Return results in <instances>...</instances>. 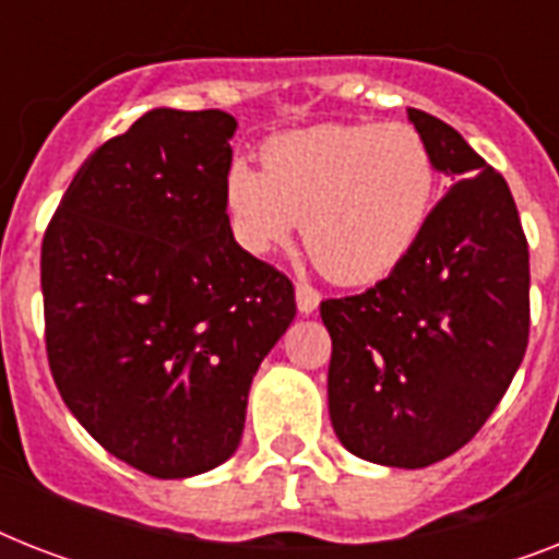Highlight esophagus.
<instances>
[{
	"label": "esophagus",
	"instance_id": "34e87169",
	"mask_svg": "<svg viewBox=\"0 0 559 559\" xmlns=\"http://www.w3.org/2000/svg\"><path fill=\"white\" fill-rule=\"evenodd\" d=\"M319 289L313 287V284H307V281H298L296 284V301H298V310L301 313H313L316 307H319Z\"/></svg>",
	"mask_w": 559,
	"mask_h": 559
}]
</instances>
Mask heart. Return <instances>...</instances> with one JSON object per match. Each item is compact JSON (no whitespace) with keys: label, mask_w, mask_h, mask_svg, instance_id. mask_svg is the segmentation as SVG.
<instances>
[{"label":"heart","mask_w":559,"mask_h":559,"mask_svg":"<svg viewBox=\"0 0 559 559\" xmlns=\"http://www.w3.org/2000/svg\"><path fill=\"white\" fill-rule=\"evenodd\" d=\"M438 193L432 147L408 124H316L272 135L263 168L235 162L226 205L237 240L270 252L296 235L340 284L389 275L417 243Z\"/></svg>","instance_id":"obj_1"}]
</instances>
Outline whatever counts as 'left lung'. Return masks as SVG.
<instances>
[{
    "instance_id": "left-lung-1",
    "label": "left lung",
    "mask_w": 559,
    "mask_h": 559,
    "mask_svg": "<svg viewBox=\"0 0 559 559\" xmlns=\"http://www.w3.org/2000/svg\"><path fill=\"white\" fill-rule=\"evenodd\" d=\"M455 179L403 261L359 296L324 298L328 406L357 459L429 467L493 415L528 348V240L511 188L459 130L408 109Z\"/></svg>"
}]
</instances>
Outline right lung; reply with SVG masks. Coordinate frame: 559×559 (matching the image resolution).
Returning <instances> with one entry per match:
<instances>
[{"label": "right lung", "mask_w": 559, "mask_h": 559, "mask_svg": "<svg viewBox=\"0 0 559 559\" xmlns=\"http://www.w3.org/2000/svg\"><path fill=\"white\" fill-rule=\"evenodd\" d=\"M237 121L151 109L83 162L43 235L48 368L81 426L156 478L240 443L261 359L296 316L293 281L237 243Z\"/></svg>", "instance_id": "add662e5"}]
</instances>
